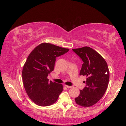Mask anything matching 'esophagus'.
Segmentation results:
<instances>
[{"instance_id": "obj_1", "label": "esophagus", "mask_w": 126, "mask_h": 126, "mask_svg": "<svg viewBox=\"0 0 126 126\" xmlns=\"http://www.w3.org/2000/svg\"><path fill=\"white\" fill-rule=\"evenodd\" d=\"M65 86L66 87V88H71L72 86H68V85H65Z\"/></svg>"}]
</instances>
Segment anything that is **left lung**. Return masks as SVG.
Returning a JSON list of instances; mask_svg holds the SVG:
<instances>
[{"instance_id": "1", "label": "left lung", "mask_w": 126, "mask_h": 126, "mask_svg": "<svg viewBox=\"0 0 126 126\" xmlns=\"http://www.w3.org/2000/svg\"><path fill=\"white\" fill-rule=\"evenodd\" d=\"M72 50L83 62L80 75L87 77L84 81L86 86L80 90L75 101L81 106L90 107L100 100L107 90L109 80L108 65L100 54L89 47L85 46Z\"/></svg>"}]
</instances>
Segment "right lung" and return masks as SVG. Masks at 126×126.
I'll list each match as a JSON object with an SVG mask.
<instances>
[{"instance_id": "add662e5", "label": "right lung", "mask_w": 126, "mask_h": 126, "mask_svg": "<svg viewBox=\"0 0 126 126\" xmlns=\"http://www.w3.org/2000/svg\"><path fill=\"white\" fill-rule=\"evenodd\" d=\"M69 50L42 43L28 56L23 67L22 80L26 94L36 104L48 106L57 101L63 91V85L48 81L47 77L54 69L56 58Z\"/></svg>"}]
</instances>
